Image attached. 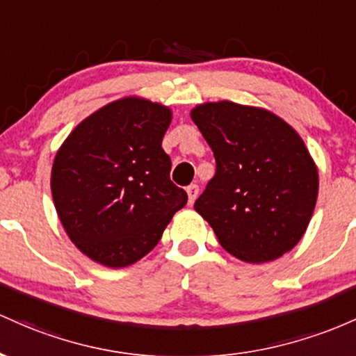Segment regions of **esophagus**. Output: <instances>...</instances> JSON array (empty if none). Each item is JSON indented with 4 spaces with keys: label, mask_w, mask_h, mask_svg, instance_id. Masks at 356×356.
<instances>
[{
    "label": "esophagus",
    "mask_w": 356,
    "mask_h": 356,
    "mask_svg": "<svg viewBox=\"0 0 356 356\" xmlns=\"http://www.w3.org/2000/svg\"><path fill=\"white\" fill-rule=\"evenodd\" d=\"M186 193H188V203H190V205H193L195 200H197L198 193H200L198 185H190V186H186Z\"/></svg>",
    "instance_id": "1"
}]
</instances>
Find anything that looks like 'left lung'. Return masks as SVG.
<instances>
[{"label":"left lung","instance_id":"1","mask_svg":"<svg viewBox=\"0 0 356 356\" xmlns=\"http://www.w3.org/2000/svg\"><path fill=\"white\" fill-rule=\"evenodd\" d=\"M213 151L215 177L195 202L227 252L274 261L301 241L318 198V168L296 131L262 109L230 101L191 109Z\"/></svg>","mask_w":356,"mask_h":356}]
</instances>
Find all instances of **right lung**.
Wrapping results in <instances>:
<instances>
[{
  "label": "right lung",
  "mask_w": 356,
  "mask_h": 356,
  "mask_svg": "<svg viewBox=\"0 0 356 356\" xmlns=\"http://www.w3.org/2000/svg\"><path fill=\"white\" fill-rule=\"evenodd\" d=\"M171 111L141 97L101 107L69 134L51 166L60 222L82 254L126 267L156 247L185 190L170 179L161 147Z\"/></svg>",
  "instance_id": "add662e5"
}]
</instances>
